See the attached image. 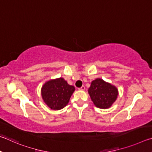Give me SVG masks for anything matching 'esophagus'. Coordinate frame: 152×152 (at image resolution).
Masks as SVG:
<instances>
[{
  "mask_svg": "<svg viewBox=\"0 0 152 152\" xmlns=\"http://www.w3.org/2000/svg\"><path fill=\"white\" fill-rule=\"evenodd\" d=\"M85 86H82L81 87H80V88H79V90H81V91H84L85 90Z\"/></svg>",
  "mask_w": 152,
  "mask_h": 152,
  "instance_id": "obj_1",
  "label": "esophagus"
}]
</instances>
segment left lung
I'll list each match as a JSON object with an SVG mask.
<instances>
[{
	"instance_id": "left-lung-1",
	"label": "left lung",
	"mask_w": 152,
	"mask_h": 152,
	"mask_svg": "<svg viewBox=\"0 0 152 152\" xmlns=\"http://www.w3.org/2000/svg\"><path fill=\"white\" fill-rule=\"evenodd\" d=\"M88 93L94 105L100 109L110 107L118 96L115 86L99 78L91 82Z\"/></svg>"
}]
</instances>
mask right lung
<instances>
[{
  "label": "right lung",
  "instance_id": "add662e5",
  "mask_svg": "<svg viewBox=\"0 0 152 152\" xmlns=\"http://www.w3.org/2000/svg\"><path fill=\"white\" fill-rule=\"evenodd\" d=\"M75 87L67 83L63 78L48 81L41 88L44 102L53 110H59L68 104Z\"/></svg>",
  "mask_w": 152,
  "mask_h": 152
}]
</instances>
